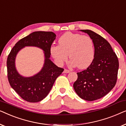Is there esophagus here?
Here are the masks:
<instances>
[{"label":"esophagus","mask_w":126,"mask_h":126,"mask_svg":"<svg viewBox=\"0 0 126 126\" xmlns=\"http://www.w3.org/2000/svg\"><path fill=\"white\" fill-rule=\"evenodd\" d=\"M69 72H70V70H69L68 69H64L63 73H69Z\"/></svg>","instance_id":"34e87169"}]
</instances>
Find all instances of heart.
Returning <instances> with one entry per match:
<instances>
[{
	"label": "heart",
	"instance_id": "1",
	"mask_svg": "<svg viewBox=\"0 0 126 126\" xmlns=\"http://www.w3.org/2000/svg\"><path fill=\"white\" fill-rule=\"evenodd\" d=\"M50 54L56 63L62 65L68 60V54L71 58L69 64L71 67L85 69L92 63L94 56V47L89 37L68 32L58 39V45H53Z\"/></svg>",
	"mask_w": 126,
	"mask_h": 126
}]
</instances>
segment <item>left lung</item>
I'll list each match as a JSON object with an SVG mask.
<instances>
[{"mask_svg": "<svg viewBox=\"0 0 126 126\" xmlns=\"http://www.w3.org/2000/svg\"><path fill=\"white\" fill-rule=\"evenodd\" d=\"M88 34L94 47V56L87 69L77 73L74 82L75 92L81 99L94 101L104 97L116 84L119 61L111 45L99 34L90 30H80Z\"/></svg>", "mask_w": 126, "mask_h": 126, "instance_id": "left-lung-1", "label": "left lung"}]
</instances>
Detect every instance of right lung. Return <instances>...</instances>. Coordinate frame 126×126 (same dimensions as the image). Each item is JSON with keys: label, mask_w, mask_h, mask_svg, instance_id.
<instances>
[{"label": "right lung", "mask_w": 126, "mask_h": 126, "mask_svg": "<svg viewBox=\"0 0 126 126\" xmlns=\"http://www.w3.org/2000/svg\"><path fill=\"white\" fill-rule=\"evenodd\" d=\"M56 35L51 32H35L18 41L10 51L7 60L8 81L15 92L25 100L36 103L42 100L49 94L56 79L63 71L51 60V45ZM26 46H34L44 51V63L38 73L30 77L20 75L15 66L16 55Z\"/></svg>", "instance_id": "add662e5"}]
</instances>
